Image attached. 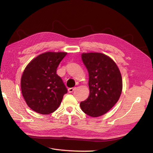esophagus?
<instances>
[{
    "instance_id": "obj_1",
    "label": "esophagus",
    "mask_w": 153,
    "mask_h": 153,
    "mask_svg": "<svg viewBox=\"0 0 153 153\" xmlns=\"http://www.w3.org/2000/svg\"><path fill=\"white\" fill-rule=\"evenodd\" d=\"M75 87H71V88H69V89H68V92H70V93H71V92H73V91H74V90H75Z\"/></svg>"
}]
</instances>
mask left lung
<instances>
[{
    "label": "left lung",
    "mask_w": 153,
    "mask_h": 153,
    "mask_svg": "<svg viewBox=\"0 0 153 153\" xmlns=\"http://www.w3.org/2000/svg\"><path fill=\"white\" fill-rule=\"evenodd\" d=\"M82 59L89 72L90 94L80 103V108L89 116L99 117L112 108L120 98L121 73L113 60L105 54L83 53Z\"/></svg>",
    "instance_id": "1"
}]
</instances>
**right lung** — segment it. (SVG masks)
<instances>
[{
	"instance_id": "1",
	"label": "right lung",
	"mask_w": 153,
	"mask_h": 153,
	"mask_svg": "<svg viewBox=\"0 0 153 153\" xmlns=\"http://www.w3.org/2000/svg\"><path fill=\"white\" fill-rule=\"evenodd\" d=\"M66 52H46L27 66L21 78L22 95L29 107L41 114L56 110L68 92L57 68Z\"/></svg>"
}]
</instances>
